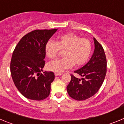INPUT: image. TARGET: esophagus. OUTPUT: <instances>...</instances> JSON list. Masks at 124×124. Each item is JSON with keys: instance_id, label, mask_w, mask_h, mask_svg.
I'll return each mask as SVG.
<instances>
[{"instance_id": "esophagus-1", "label": "esophagus", "mask_w": 124, "mask_h": 124, "mask_svg": "<svg viewBox=\"0 0 124 124\" xmlns=\"http://www.w3.org/2000/svg\"><path fill=\"white\" fill-rule=\"evenodd\" d=\"M62 74V73H57V72L55 73V76H60V75H61Z\"/></svg>"}]
</instances>
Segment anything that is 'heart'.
I'll list each match as a JSON object with an SVG mask.
<instances>
[{"label":"heart","instance_id":"obj_1","mask_svg":"<svg viewBox=\"0 0 124 124\" xmlns=\"http://www.w3.org/2000/svg\"><path fill=\"white\" fill-rule=\"evenodd\" d=\"M60 50L63 51V58L49 62L47 69L51 71L61 72L65 69L81 66L88 60L92 46L88 39L81 38L73 33H68L58 38L56 42L49 40L44 47L46 56L51 59L57 57Z\"/></svg>","mask_w":124,"mask_h":124}]
</instances>
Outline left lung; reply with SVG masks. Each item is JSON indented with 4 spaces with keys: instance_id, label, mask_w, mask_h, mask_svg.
I'll list each match as a JSON object with an SVG mask.
<instances>
[{
    "instance_id": "left-lung-1",
    "label": "left lung",
    "mask_w": 124,
    "mask_h": 124,
    "mask_svg": "<svg viewBox=\"0 0 124 124\" xmlns=\"http://www.w3.org/2000/svg\"><path fill=\"white\" fill-rule=\"evenodd\" d=\"M94 51L90 61L74 73L82 77L80 79L71 75V80L67 86L69 96L77 101L91 98L101 88L107 71V61L102 46L94 38Z\"/></svg>"
}]
</instances>
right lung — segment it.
<instances>
[{"instance_id":"obj_1","label":"right lung","mask_w":124,"mask_h":124,"mask_svg":"<svg viewBox=\"0 0 124 124\" xmlns=\"http://www.w3.org/2000/svg\"><path fill=\"white\" fill-rule=\"evenodd\" d=\"M57 30H34L24 35L13 51L12 79L18 90L28 99L41 101L49 95L55 75L52 72H41L45 65V45Z\"/></svg>"}]
</instances>
